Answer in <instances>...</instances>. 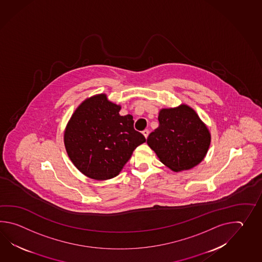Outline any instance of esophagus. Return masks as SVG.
Instances as JSON below:
<instances>
[{
  "mask_svg": "<svg viewBox=\"0 0 262 262\" xmlns=\"http://www.w3.org/2000/svg\"><path fill=\"white\" fill-rule=\"evenodd\" d=\"M142 134L144 135L145 138L147 139V138H148V136H149V130H148V129H145V130L142 131Z\"/></svg>",
  "mask_w": 262,
  "mask_h": 262,
  "instance_id": "obj_1",
  "label": "esophagus"
}]
</instances>
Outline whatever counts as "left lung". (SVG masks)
<instances>
[{"label":"left lung","mask_w":262,"mask_h":262,"mask_svg":"<svg viewBox=\"0 0 262 262\" xmlns=\"http://www.w3.org/2000/svg\"><path fill=\"white\" fill-rule=\"evenodd\" d=\"M158 122L159 126L149 135L147 143L164 165L178 172L203 160L211 135L194 110L186 105L163 108Z\"/></svg>","instance_id":"left-lung-1"}]
</instances>
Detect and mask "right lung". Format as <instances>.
Segmentation results:
<instances>
[{"instance_id": "1", "label": "right lung", "mask_w": 262, "mask_h": 262, "mask_svg": "<svg viewBox=\"0 0 262 262\" xmlns=\"http://www.w3.org/2000/svg\"><path fill=\"white\" fill-rule=\"evenodd\" d=\"M99 95L84 101L74 112L64 133L69 158L80 172L95 180L117 176L134 150L146 141L134 129L132 115Z\"/></svg>"}]
</instances>
